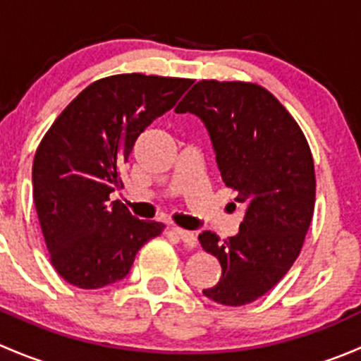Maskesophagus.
Here are the masks:
<instances>
[{"label": "esophagus", "mask_w": 361, "mask_h": 361, "mask_svg": "<svg viewBox=\"0 0 361 361\" xmlns=\"http://www.w3.org/2000/svg\"><path fill=\"white\" fill-rule=\"evenodd\" d=\"M173 232L185 243V246H188V248H195V246H197V238H195L194 232L183 231V228H173Z\"/></svg>", "instance_id": "1"}]
</instances>
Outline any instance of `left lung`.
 Listing matches in <instances>:
<instances>
[{
  "mask_svg": "<svg viewBox=\"0 0 361 361\" xmlns=\"http://www.w3.org/2000/svg\"><path fill=\"white\" fill-rule=\"evenodd\" d=\"M174 111L202 120L225 187L246 206L238 235L199 234L221 265L220 281L202 293L221 305H246L281 281L304 245L316 199L311 148L288 110L258 83L201 80Z\"/></svg>",
  "mask_w": 361,
  "mask_h": 361,
  "instance_id": "1",
  "label": "left lung"
}]
</instances>
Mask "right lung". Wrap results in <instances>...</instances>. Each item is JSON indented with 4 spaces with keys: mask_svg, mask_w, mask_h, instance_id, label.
<instances>
[{
    "mask_svg": "<svg viewBox=\"0 0 361 361\" xmlns=\"http://www.w3.org/2000/svg\"><path fill=\"white\" fill-rule=\"evenodd\" d=\"M190 78L123 73L96 80L50 126L32 162V197L50 264L69 285L96 290L129 274L136 253L164 232L120 201V166L137 136L176 104Z\"/></svg>",
    "mask_w": 361,
    "mask_h": 361,
    "instance_id": "1",
    "label": "right lung"
}]
</instances>
